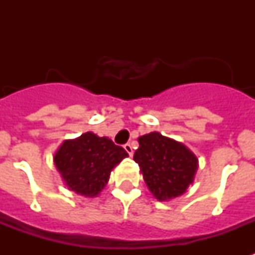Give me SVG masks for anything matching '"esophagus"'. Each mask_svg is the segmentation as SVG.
I'll return each mask as SVG.
<instances>
[{"mask_svg": "<svg viewBox=\"0 0 255 255\" xmlns=\"http://www.w3.org/2000/svg\"><path fill=\"white\" fill-rule=\"evenodd\" d=\"M124 149L127 151V153H128V155H129V156L133 155V149H132V145H131V144H126V145H124Z\"/></svg>", "mask_w": 255, "mask_h": 255, "instance_id": "obj_1", "label": "esophagus"}]
</instances>
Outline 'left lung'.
<instances>
[{"label": "left lung", "mask_w": 255, "mask_h": 255, "mask_svg": "<svg viewBox=\"0 0 255 255\" xmlns=\"http://www.w3.org/2000/svg\"><path fill=\"white\" fill-rule=\"evenodd\" d=\"M133 160L139 164L148 189L159 201L185 193L198 168L197 157L189 148L159 132L140 136Z\"/></svg>", "instance_id": "8db88e82"}]
</instances>
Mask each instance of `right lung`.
<instances>
[{
    "mask_svg": "<svg viewBox=\"0 0 255 255\" xmlns=\"http://www.w3.org/2000/svg\"><path fill=\"white\" fill-rule=\"evenodd\" d=\"M127 156V151L111 139L86 132L65 140L54 155V164L70 190L95 197L107 185L111 170Z\"/></svg>",
    "mask_w": 255,
    "mask_h": 255,
    "instance_id": "1",
    "label": "right lung"
}]
</instances>
